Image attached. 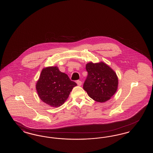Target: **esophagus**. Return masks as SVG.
<instances>
[{
	"instance_id": "esophagus-1",
	"label": "esophagus",
	"mask_w": 153,
	"mask_h": 153,
	"mask_svg": "<svg viewBox=\"0 0 153 153\" xmlns=\"http://www.w3.org/2000/svg\"><path fill=\"white\" fill-rule=\"evenodd\" d=\"M76 82H77V85H78L79 86H81V84H82V82H81L80 80H77Z\"/></svg>"
}]
</instances>
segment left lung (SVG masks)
<instances>
[{
  "mask_svg": "<svg viewBox=\"0 0 153 153\" xmlns=\"http://www.w3.org/2000/svg\"><path fill=\"white\" fill-rule=\"evenodd\" d=\"M88 76L83 84L89 96L98 102H106L117 91L118 79L117 74L104 62L86 65Z\"/></svg>",
  "mask_w": 153,
  "mask_h": 153,
  "instance_id": "8db88e82",
  "label": "left lung"
}]
</instances>
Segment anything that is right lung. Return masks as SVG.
<instances>
[{"label": "right lung", "instance_id": "obj_1", "mask_svg": "<svg viewBox=\"0 0 153 153\" xmlns=\"http://www.w3.org/2000/svg\"><path fill=\"white\" fill-rule=\"evenodd\" d=\"M77 84L70 80L57 66L44 68L37 81L36 89L40 99L51 107H58L68 99Z\"/></svg>", "mask_w": 153, "mask_h": 153}]
</instances>
